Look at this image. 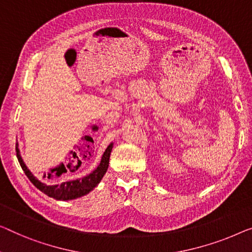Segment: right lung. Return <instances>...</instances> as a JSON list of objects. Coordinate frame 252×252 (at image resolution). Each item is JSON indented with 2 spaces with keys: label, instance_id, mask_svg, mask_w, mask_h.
<instances>
[{
  "label": "right lung",
  "instance_id": "add662e5",
  "mask_svg": "<svg viewBox=\"0 0 252 252\" xmlns=\"http://www.w3.org/2000/svg\"><path fill=\"white\" fill-rule=\"evenodd\" d=\"M112 148H113V144H110V146H108L103 154L102 160H100L99 165L97 166V168L93 172V173H90L89 175L85 176V178L82 179L63 182L61 185H56V186L44 185L43 182H40L39 180H37L35 176L32 175V172L28 170V167L26 166V164L21 158L20 152H19V148H18V144L16 146V152H17V157H18L19 163H20L21 168L24 170L25 174L28 176L30 182H32L37 189H39L42 192L47 194L48 197L56 199V200H72V199H77L79 197H82L85 196V194L89 193L90 191H92L94 188L100 182V180L103 179L104 174L106 173L107 171Z\"/></svg>",
  "mask_w": 252,
  "mask_h": 252
}]
</instances>
